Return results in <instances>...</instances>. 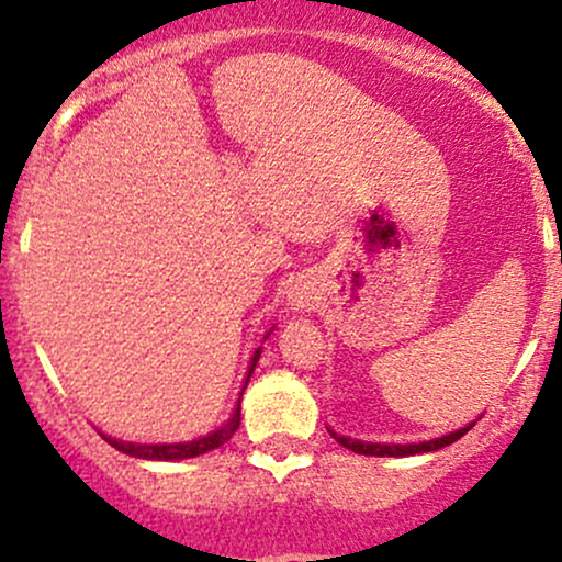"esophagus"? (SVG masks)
<instances>
[{
    "mask_svg": "<svg viewBox=\"0 0 562 562\" xmlns=\"http://www.w3.org/2000/svg\"><path fill=\"white\" fill-rule=\"evenodd\" d=\"M301 303H303V301H301Z\"/></svg>",
    "mask_w": 562,
    "mask_h": 562,
    "instance_id": "esophagus-1",
    "label": "esophagus"
}]
</instances>
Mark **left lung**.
<instances>
[{
	"mask_svg": "<svg viewBox=\"0 0 562 562\" xmlns=\"http://www.w3.org/2000/svg\"><path fill=\"white\" fill-rule=\"evenodd\" d=\"M475 423L465 425V428L454 430V434L449 436H441V438H434V441H423V443H370V441H353V438L348 436H338L333 434L330 436L335 438V441L340 443V447L357 451V454H370V457H406V454H423V451H436V449H443L449 447V443H454L457 438H462L468 434L470 428H473Z\"/></svg>",
	"mask_w": 562,
	"mask_h": 562,
	"instance_id": "1",
	"label": "left lung"
}]
</instances>
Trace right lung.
<instances>
[{
    "instance_id": "right-lung-1",
    "label": "right lung",
    "mask_w": 562,
    "mask_h": 562,
    "mask_svg": "<svg viewBox=\"0 0 562 562\" xmlns=\"http://www.w3.org/2000/svg\"><path fill=\"white\" fill-rule=\"evenodd\" d=\"M261 357V348L254 353V359H250V367H248V378H245V385H248L250 375H254V367L259 362ZM237 425H240V404H237L235 415L229 417L227 423L222 425V428L214 430V434L198 438V441H187V443H132V441H119V438H111L102 434L108 443H111L113 449L124 451L128 457H139V460H187V457H198V454H205V451L211 449H218L222 443H227L232 436H235Z\"/></svg>"
}]
</instances>
